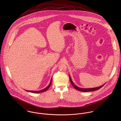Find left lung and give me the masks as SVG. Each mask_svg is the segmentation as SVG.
Masks as SVG:
<instances>
[{"label":"left lung","instance_id":"left-lung-1","mask_svg":"<svg viewBox=\"0 0 121 121\" xmlns=\"http://www.w3.org/2000/svg\"><path fill=\"white\" fill-rule=\"evenodd\" d=\"M69 79H70V82H71V83L72 84V86H73L74 87V88H75L76 90H78L79 91H82V92H89V91H95V90H97L98 89H99L100 88H101L102 87L104 86V84L103 85L101 86H99V87H95V88H80L79 87H78V86H75L74 83H73V81H72L71 80V78L70 76V75H69Z\"/></svg>","mask_w":121,"mask_h":121}]
</instances>
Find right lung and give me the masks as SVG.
<instances>
[{
    "instance_id": "add662e5",
    "label": "right lung",
    "mask_w": 121,
    "mask_h": 121,
    "mask_svg": "<svg viewBox=\"0 0 121 121\" xmlns=\"http://www.w3.org/2000/svg\"><path fill=\"white\" fill-rule=\"evenodd\" d=\"M52 79H51V81H50V84H49V85L48 86H47V87H46L45 88L41 90H39V91H29V90H26V91H28V92H32V93H42V92H45L46 91H47L48 88L49 87H50V86H51V83H52Z\"/></svg>"
}]
</instances>
